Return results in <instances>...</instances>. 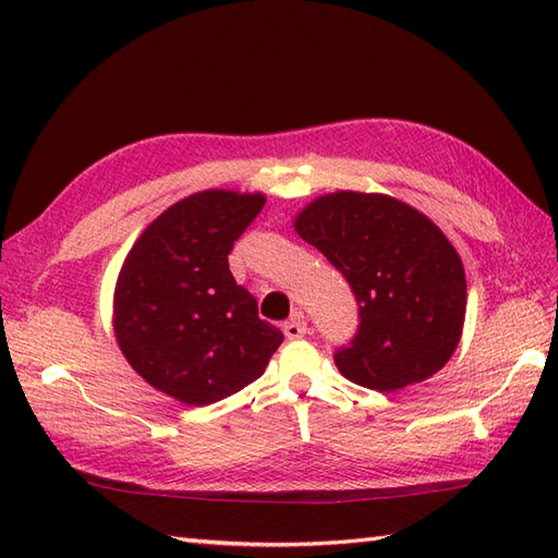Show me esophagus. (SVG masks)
<instances>
[{"mask_svg":"<svg viewBox=\"0 0 558 558\" xmlns=\"http://www.w3.org/2000/svg\"><path fill=\"white\" fill-rule=\"evenodd\" d=\"M282 330H286V338L288 340H300L304 338L306 333V322H304V314L302 312H294L290 322L282 326Z\"/></svg>","mask_w":558,"mask_h":558,"instance_id":"obj_1","label":"esophagus"}]
</instances>
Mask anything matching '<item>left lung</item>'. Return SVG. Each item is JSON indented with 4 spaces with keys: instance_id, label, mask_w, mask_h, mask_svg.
Instances as JSON below:
<instances>
[{
    "instance_id": "1",
    "label": "left lung",
    "mask_w": 558,
    "mask_h": 558,
    "mask_svg": "<svg viewBox=\"0 0 558 558\" xmlns=\"http://www.w3.org/2000/svg\"><path fill=\"white\" fill-rule=\"evenodd\" d=\"M294 230L360 304L357 333L333 354L348 381L393 393L450 360L465 324V270L429 218L384 194L336 192L312 201Z\"/></svg>"
}]
</instances>
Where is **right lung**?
Returning <instances> with one entry per match:
<instances>
[{"label": "right lung", "mask_w": 558, "mask_h": 558, "mask_svg": "<svg viewBox=\"0 0 558 558\" xmlns=\"http://www.w3.org/2000/svg\"><path fill=\"white\" fill-rule=\"evenodd\" d=\"M264 204V194L225 189L192 194L160 213L124 258L117 342L138 376L184 405H210L256 381L282 342L228 264Z\"/></svg>", "instance_id": "obj_1"}]
</instances>
